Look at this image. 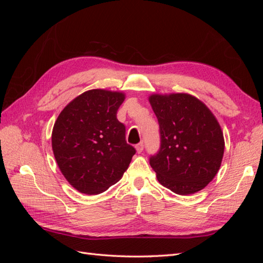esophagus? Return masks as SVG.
I'll return each instance as SVG.
<instances>
[{
	"instance_id": "34e87169",
	"label": "esophagus",
	"mask_w": 263,
	"mask_h": 263,
	"mask_svg": "<svg viewBox=\"0 0 263 263\" xmlns=\"http://www.w3.org/2000/svg\"><path fill=\"white\" fill-rule=\"evenodd\" d=\"M136 150H137L138 154H141L142 150H144V144H142V142H140V144L136 145Z\"/></svg>"
}]
</instances>
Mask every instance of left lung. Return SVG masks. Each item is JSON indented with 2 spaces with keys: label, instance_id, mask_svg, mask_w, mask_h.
<instances>
[{
  "label": "left lung",
  "instance_id": "obj_1",
  "mask_svg": "<svg viewBox=\"0 0 263 263\" xmlns=\"http://www.w3.org/2000/svg\"><path fill=\"white\" fill-rule=\"evenodd\" d=\"M160 126L161 147L150 158L160 184L180 195L203 190L216 176L225 140L211 109L187 93L151 94Z\"/></svg>",
  "mask_w": 263,
  "mask_h": 263
}]
</instances>
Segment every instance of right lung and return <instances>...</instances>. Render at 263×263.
<instances>
[{
	"label": "right lung",
	"mask_w": 263,
	"mask_h": 263,
	"mask_svg": "<svg viewBox=\"0 0 263 263\" xmlns=\"http://www.w3.org/2000/svg\"><path fill=\"white\" fill-rule=\"evenodd\" d=\"M125 93L93 89L78 95L57 117L51 134L55 161L80 193H103L122 179L136 150L125 140L117 110Z\"/></svg>",
	"instance_id": "right-lung-1"
}]
</instances>
